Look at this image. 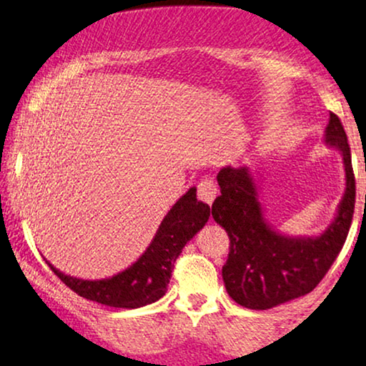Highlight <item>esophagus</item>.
<instances>
[{
    "label": "esophagus",
    "mask_w": 366,
    "mask_h": 366,
    "mask_svg": "<svg viewBox=\"0 0 366 366\" xmlns=\"http://www.w3.org/2000/svg\"><path fill=\"white\" fill-rule=\"evenodd\" d=\"M216 194H217L216 184L212 182L211 179H204V180H201V182H199V186H197V197L201 199V201L204 202V204L211 206L212 202H214Z\"/></svg>",
    "instance_id": "1"
}]
</instances>
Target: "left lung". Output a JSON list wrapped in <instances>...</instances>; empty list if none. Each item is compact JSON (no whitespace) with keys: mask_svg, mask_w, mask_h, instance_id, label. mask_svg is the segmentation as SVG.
Instances as JSON below:
<instances>
[{"mask_svg":"<svg viewBox=\"0 0 366 366\" xmlns=\"http://www.w3.org/2000/svg\"><path fill=\"white\" fill-rule=\"evenodd\" d=\"M322 142L343 157L346 184L335 219L314 237H292L268 223L260 187L247 165H226L217 174L221 196L212 202L211 212L228 231L231 244L223 280L226 292L239 306L265 311L309 294L343 248L353 219L356 189L348 138L335 113H330Z\"/></svg>","mask_w":366,"mask_h":366,"instance_id":"8db88e82","label":"left lung"}]
</instances>
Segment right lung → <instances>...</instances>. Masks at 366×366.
I'll return each instance as SVG.
<instances>
[{
	"instance_id": "obj_1",
	"label": "right lung",
	"mask_w": 366,
	"mask_h": 366,
	"mask_svg": "<svg viewBox=\"0 0 366 366\" xmlns=\"http://www.w3.org/2000/svg\"><path fill=\"white\" fill-rule=\"evenodd\" d=\"M196 187L179 199L157 229L142 257L123 272L99 280L67 275L49 263L50 270L81 297L109 307L137 309L157 302L167 292L174 263L182 248L204 228L211 216L209 206L197 201Z\"/></svg>"
}]
</instances>
